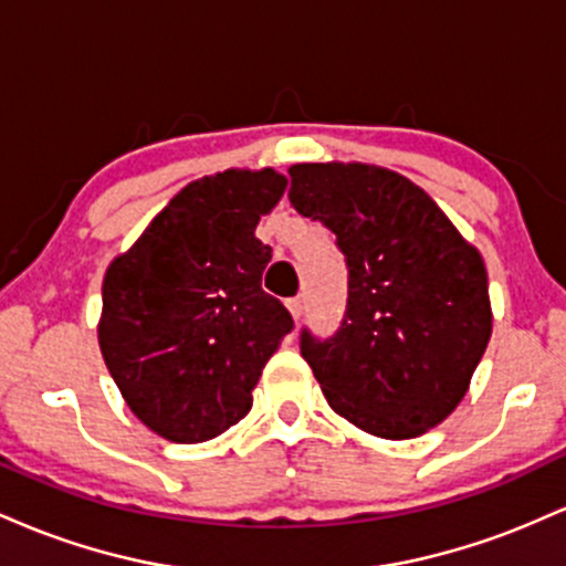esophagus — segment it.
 <instances>
[{"label":"esophagus","instance_id":"34e87169","mask_svg":"<svg viewBox=\"0 0 566 566\" xmlns=\"http://www.w3.org/2000/svg\"><path fill=\"white\" fill-rule=\"evenodd\" d=\"M287 308H290L292 319L301 322V316H303V301H301V297H290V301H287Z\"/></svg>","mask_w":566,"mask_h":566}]
</instances>
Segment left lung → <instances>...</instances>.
Segmentation results:
<instances>
[{"label": "left lung", "mask_w": 566, "mask_h": 566, "mask_svg": "<svg viewBox=\"0 0 566 566\" xmlns=\"http://www.w3.org/2000/svg\"><path fill=\"white\" fill-rule=\"evenodd\" d=\"M290 201L337 237L346 316L301 333L329 407L361 431L412 439L460 405L492 335L482 255L405 175L359 161L292 165Z\"/></svg>", "instance_id": "left-lung-1"}]
</instances>
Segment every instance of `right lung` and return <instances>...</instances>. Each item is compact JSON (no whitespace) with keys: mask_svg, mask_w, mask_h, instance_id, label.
<instances>
[{"mask_svg":"<svg viewBox=\"0 0 566 566\" xmlns=\"http://www.w3.org/2000/svg\"><path fill=\"white\" fill-rule=\"evenodd\" d=\"M287 178L226 170L193 180L103 279V361L143 426L178 444L216 439L250 412L292 316L263 292L255 237Z\"/></svg>","mask_w":566,"mask_h":566,"instance_id":"1","label":"right lung"}]
</instances>
